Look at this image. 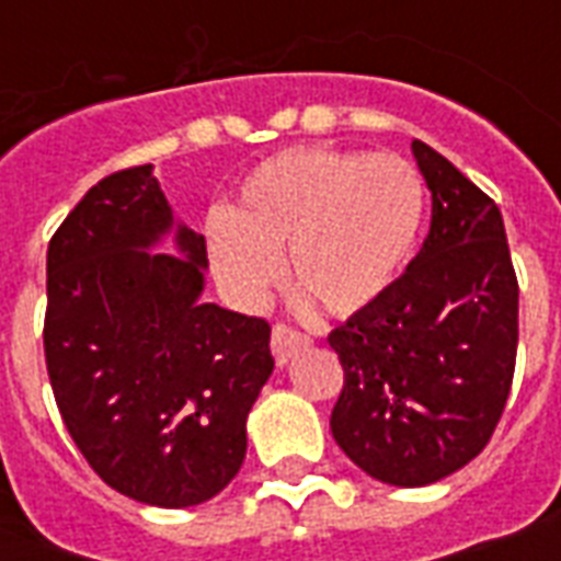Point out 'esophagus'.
Instances as JSON below:
<instances>
[{"label": "esophagus", "instance_id": "34e87169", "mask_svg": "<svg viewBox=\"0 0 561 561\" xmlns=\"http://www.w3.org/2000/svg\"><path fill=\"white\" fill-rule=\"evenodd\" d=\"M311 346V337L297 329H290V325H273V334H271V350H273V358L279 367H285L290 360V355L297 350H306Z\"/></svg>", "mask_w": 561, "mask_h": 561}]
</instances>
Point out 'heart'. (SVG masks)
<instances>
[{
  "label": "heart",
  "mask_w": 561,
  "mask_h": 561,
  "mask_svg": "<svg viewBox=\"0 0 561 561\" xmlns=\"http://www.w3.org/2000/svg\"><path fill=\"white\" fill-rule=\"evenodd\" d=\"M425 183L396 153L290 148L247 171L236 206L206 224L218 282L259 302L288 273L329 314H355L383 297L416 247Z\"/></svg>",
  "instance_id": "obj_1"
}]
</instances>
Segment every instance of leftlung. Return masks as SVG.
Returning <instances> with one entry per match:
<instances>
[{"label":"left lung","instance_id":"left-lung-1","mask_svg":"<svg viewBox=\"0 0 561 561\" xmlns=\"http://www.w3.org/2000/svg\"><path fill=\"white\" fill-rule=\"evenodd\" d=\"M431 232L373 306L329 334L343 367L334 443L390 486H427L486 448L513 387L518 279L501 209L413 139Z\"/></svg>","mask_w":561,"mask_h":561}]
</instances>
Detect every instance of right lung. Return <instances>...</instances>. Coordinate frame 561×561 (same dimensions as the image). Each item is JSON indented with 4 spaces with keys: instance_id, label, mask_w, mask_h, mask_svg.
Here are the masks:
<instances>
[{
    "instance_id": "add662e5",
    "label": "right lung",
    "mask_w": 561,
    "mask_h": 561,
    "mask_svg": "<svg viewBox=\"0 0 561 561\" xmlns=\"http://www.w3.org/2000/svg\"><path fill=\"white\" fill-rule=\"evenodd\" d=\"M165 234L178 256L150 253ZM206 267L153 165L95 183L48 241L43 346L66 431L107 486L162 510L236 478L273 373L267 320L203 302Z\"/></svg>"
}]
</instances>
